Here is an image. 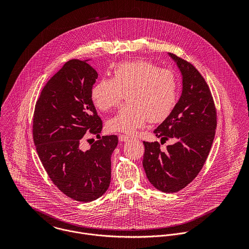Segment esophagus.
<instances>
[{"instance_id": "1", "label": "esophagus", "mask_w": 249, "mask_h": 249, "mask_svg": "<svg viewBox=\"0 0 249 249\" xmlns=\"http://www.w3.org/2000/svg\"><path fill=\"white\" fill-rule=\"evenodd\" d=\"M130 139V136H127V135H124V134H120L119 135V140L121 142H125V141H128Z\"/></svg>"}]
</instances>
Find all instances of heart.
<instances>
[{
  "label": "heart",
  "mask_w": 249,
  "mask_h": 249,
  "mask_svg": "<svg viewBox=\"0 0 249 249\" xmlns=\"http://www.w3.org/2000/svg\"><path fill=\"white\" fill-rule=\"evenodd\" d=\"M113 74V78L101 79L91 91L92 101L101 111L117 107L125 94L128 103L107 121L111 131L132 133L147 121L163 122L178 104L177 75L151 61L121 63L114 68Z\"/></svg>",
  "instance_id": "heart-1"
}]
</instances>
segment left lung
I'll return each instance as SVG.
<instances>
[{"mask_svg":"<svg viewBox=\"0 0 249 249\" xmlns=\"http://www.w3.org/2000/svg\"><path fill=\"white\" fill-rule=\"evenodd\" d=\"M182 73L181 97L171 115L153 131L161 143L177 142L161 149L158 142H144L142 167L149 182L159 191L177 193L202 169L212 146L216 111L208 84L197 69L174 53Z\"/></svg>","mask_w":249,"mask_h":249,"instance_id":"left-lung-1","label":"left lung"}]
</instances>
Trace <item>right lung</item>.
<instances>
[{
	"mask_svg": "<svg viewBox=\"0 0 249 249\" xmlns=\"http://www.w3.org/2000/svg\"><path fill=\"white\" fill-rule=\"evenodd\" d=\"M97 78L86 61H67L42 89L34 113V142L44 169L64 195L80 202L107 192L118 144L117 135L100 136L103 122L91 98ZM87 135L99 140L82 151Z\"/></svg>",
	"mask_w": 249,
	"mask_h": 249,
	"instance_id": "add662e5",
	"label": "right lung"
}]
</instances>
